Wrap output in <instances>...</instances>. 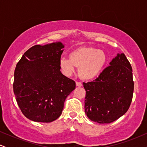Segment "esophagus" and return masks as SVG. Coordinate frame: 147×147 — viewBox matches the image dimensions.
<instances>
[{"label": "esophagus", "instance_id": "esophagus-1", "mask_svg": "<svg viewBox=\"0 0 147 147\" xmlns=\"http://www.w3.org/2000/svg\"><path fill=\"white\" fill-rule=\"evenodd\" d=\"M82 85H83V84H82V83H81V82H76V86H77L81 87V86H82Z\"/></svg>", "mask_w": 147, "mask_h": 147}]
</instances>
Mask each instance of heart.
<instances>
[{
	"label": "heart",
	"mask_w": 147,
	"mask_h": 147,
	"mask_svg": "<svg viewBox=\"0 0 147 147\" xmlns=\"http://www.w3.org/2000/svg\"><path fill=\"white\" fill-rule=\"evenodd\" d=\"M107 57L103 50L92 47H79L69 54V58L62 57L59 65L64 75L70 76L79 68V75L84 80H90L102 72Z\"/></svg>",
	"instance_id": "obj_1"
}]
</instances>
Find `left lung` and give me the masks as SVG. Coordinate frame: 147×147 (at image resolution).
<instances>
[{"label":"left lung","mask_w":147,"mask_h":147,"mask_svg":"<svg viewBox=\"0 0 147 147\" xmlns=\"http://www.w3.org/2000/svg\"><path fill=\"white\" fill-rule=\"evenodd\" d=\"M132 72L125 55L117 54L95 80L84 82V109L91 121L109 124L126 113L134 90Z\"/></svg>","instance_id":"obj_1"}]
</instances>
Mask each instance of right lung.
Returning a JSON list of instances; mask_svg holds the SVG:
<instances>
[{
  "mask_svg": "<svg viewBox=\"0 0 147 147\" xmlns=\"http://www.w3.org/2000/svg\"><path fill=\"white\" fill-rule=\"evenodd\" d=\"M63 48L61 42L34 45L16 64L13 89L21 112L30 120L55 121L61 115L66 97L75 90V81L60 71Z\"/></svg>",
  "mask_w": 147,
  "mask_h": 147,
  "instance_id": "right-lung-1",
  "label": "right lung"
}]
</instances>
